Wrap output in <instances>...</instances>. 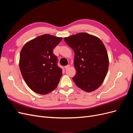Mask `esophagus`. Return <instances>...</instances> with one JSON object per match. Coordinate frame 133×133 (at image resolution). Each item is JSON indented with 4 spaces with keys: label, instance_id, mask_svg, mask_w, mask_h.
I'll return each mask as SVG.
<instances>
[{
    "label": "esophagus",
    "instance_id": "1",
    "mask_svg": "<svg viewBox=\"0 0 133 133\" xmlns=\"http://www.w3.org/2000/svg\"><path fill=\"white\" fill-rule=\"evenodd\" d=\"M70 66V65H69V64H68V65H67L66 66H65V67H64V68H65V69H68V68H69V67Z\"/></svg>",
    "mask_w": 133,
    "mask_h": 133
}]
</instances>
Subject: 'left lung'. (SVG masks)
I'll return each mask as SVG.
<instances>
[{
    "label": "left lung",
    "mask_w": 133,
    "mask_h": 133,
    "mask_svg": "<svg viewBox=\"0 0 133 133\" xmlns=\"http://www.w3.org/2000/svg\"><path fill=\"white\" fill-rule=\"evenodd\" d=\"M74 51L76 74L72 78L78 87L87 92L97 89L107 74L109 58L107 49L99 38L80 33L64 38Z\"/></svg>",
    "instance_id": "1"
}]
</instances>
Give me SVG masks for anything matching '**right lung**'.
<instances>
[{
  "label": "right lung",
  "instance_id": "add662e5",
  "mask_svg": "<svg viewBox=\"0 0 133 133\" xmlns=\"http://www.w3.org/2000/svg\"><path fill=\"white\" fill-rule=\"evenodd\" d=\"M62 39L44 34L28 42L21 50L19 65L22 76L30 89L38 94L49 93L58 85L62 70L53 50Z\"/></svg>",
  "mask_w": 133,
  "mask_h": 133
}]
</instances>
